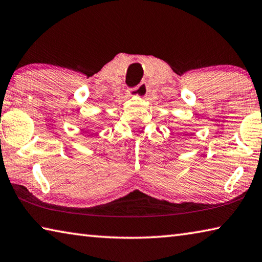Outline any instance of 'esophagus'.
<instances>
[{"label":"esophagus","mask_w":262,"mask_h":262,"mask_svg":"<svg viewBox=\"0 0 262 262\" xmlns=\"http://www.w3.org/2000/svg\"><path fill=\"white\" fill-rule=\"evenodd\" d=\"M148 92H149L148 84L145 82H142L135 89H132V90L129 91V95L133 97H140V98H144V97L148 95Z\"/></svg>","instance_id":"esophagus-1"}]
</instances>
